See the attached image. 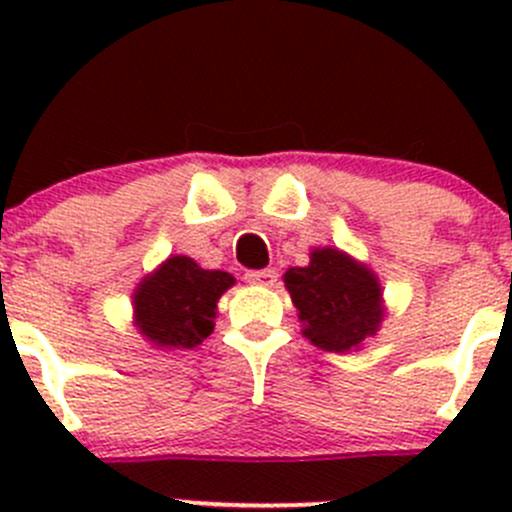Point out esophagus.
I'll return each mask as SVG.
<instances>
[{"label": "esophagus", "mask_w": 512, "mask_h": 512, "mask_svg": "<svg viewBox=\"0 0 512 512\" xmlns=\"http://www.w3.org/2000/svg\"><path fill=\"white\" fill-rule=\"evenodd\" d=\"M245 277L252 282V285H262V287H272L277 282L275 270H252L247 272Z\"/></svg>", "instance_id": "obj_1"}]
</instances>
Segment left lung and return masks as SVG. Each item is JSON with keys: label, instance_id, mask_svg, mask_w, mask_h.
<instances>
[{"label": "left lung", "instance_id": "1", "mask_svg": "<svg viewBox=\"0 0 512 512\" xmlns=\"http://www.w3.org/2000/svg\"><path fill=\"white\" fill-rule=\"evenodd\" d=\"M285 287L304 322V337L327 352L359 347L384 319L376 277L332 247L314 250L307 267L287 270Z\"/></svg>", "mask_w": 512, "mask_h": 512}]
</instances>
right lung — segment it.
<instances>
[{
  "mask_svg": "<svg viewBox=\"0 0 512 512\" xmlns=\"http://www.w3.org/2000/svg\"><path fill=\"white\" fill-rule=\"evenodd\" d=\"M232 275L203 270L190 257H170L136 289V322L158 347L193 349L210 337L220 294Z\"/></svg>",
  "mask_w": 512,
  "mask_h": 512,
  "instance_id": "add662e5",
  "label": "right lung"
}]
</instances>
